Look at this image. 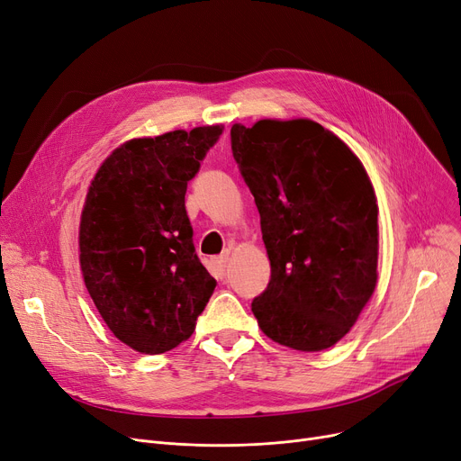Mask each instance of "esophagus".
<instances>
[{"label":"esophagus","mask_w":461,"mask_h":461,"mask_svg":"<svg viewBox=\"0 0 461 461\" xmlns=\"http://www.w3.org/2000/svg\"><path fill=\"white\" fill-rule=\"evenodd\" d=\"M227 265H229V253H223V255H219V257L213 258V267H215L217 272L223 274L225 268H227Z\"/></svg>","instance_id":"34e87169"}]
</instances>
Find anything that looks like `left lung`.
Wrapping results in <instances>:
<instances>
[{
	"mask_svg": "<svg viewBox=\"0 0 461 461\" xmlns=\"http://www.w3.org/2000/svg\"><path fill=\"white\" fill-rule=\"evenodd\" d=\"M230 146L270 258L251 302L260 330L308 353L336 345L377 283L379 208L360 159L312 120L234 123Z\"/></svg>",
	"mask_w": 461,
	"mask_h": 461,
	"instance_id": "left-lung-1",
	"label": "left lung"
}]
</instances>
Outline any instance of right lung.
<instances>
[{
	"instance_id": "right-lung-1",
	"label": "right lung",
	"mask_w": 461,
	"mask_h": 461,
	"mask_svg": "<svg viewBox=\"0 0 461 461\" xmlns=\"http://www.w3.org/2000/svg\"><path fill=\"white\" fill-rule=\"evenodd\" d=\"M221 133L208 125L129 140L87 189L78 234L86 289L113 334L139 353L185 341L213 294L185 191Z\"/></svg>"
}]
</instances>
